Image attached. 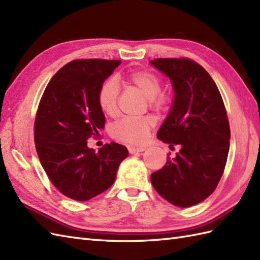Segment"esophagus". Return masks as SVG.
<instances>
[{"mask_svg": "<svg viewBox=\"0 0 260 260\" xmlns=\"http://www.w3.org/2000/svg\"><path fill=\"white\" fill-rule=\"evenodd\" d=\"M146 148L145 147H134V146H129L128 147V152L131 154H135V153H140V152H143L145 151Z\"/></svg>", "mask_w": 260, "mask_h": 260, "instance_id": "esophagus-1", "label": "esophagus"}]
</instances>
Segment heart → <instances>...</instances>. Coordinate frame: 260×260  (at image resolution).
<instances>
[{
    "instance_id": "heart-1",
    "label": "heart",
    "mask_w": 260,
    "mask_h": 260,
    "mask_svg": "<svg viewBox=\"0 0 260 260\" xmlns=\"http://www.w3.org/2000/svg\"><path fill=\"white\" fill-rule=\"evenodd\" d=\"M124 82L134 88L142 96L148 99L152 107L162 109L172 101L170 93L161 92L162 79L157 74L148 70L134 71L125 77ZM98 104L104 114L115 116L118 110V88L115 80H107L98 93ZM150 118H124L116 123L112 128L115 140L131 145H142L147 141L152 128Z\"/></svg>"
}]
</instances>
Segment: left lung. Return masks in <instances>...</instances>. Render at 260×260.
<instances>
[{"instance_id":"left-lung-1","label":"left lung","mask_w":260,"mask_h":260,"mask_svg":"<svg viewBox=\"0 0 260 260\" xmlns=\"http://www.w3.org/2000/svg\"><path fill=\"white\" fill-rule=\"evenodd\" d=\"M151 64L169 77L175 92L157 137L171 148L181 147L152 173V184L170 203L192 207L211 194L223 174L230 145L227 112L217 85L198 62L158 58Z\"/></svg>"}]
</instances>
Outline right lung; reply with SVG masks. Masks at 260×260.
<instances>
[{
	"mask_svg": "<svg viewBox=\"0 0 260 260\" xmlns=\"http://www.w3.org/2000/svg\"><path fill=\"white\" fill-rule=\"evenodd\" d=\"M120 60H74L57 71L39 103L35 143L51 183L76 201H87L113 185L128 151L117 143L98 152L87 140L99 135L105 116L98 93Z\"/></svg>",
	"mask_w": 260,
	"mask_h": 260,
	"instance_id": "1",
	"label": "right lung"
}]
</instances>
